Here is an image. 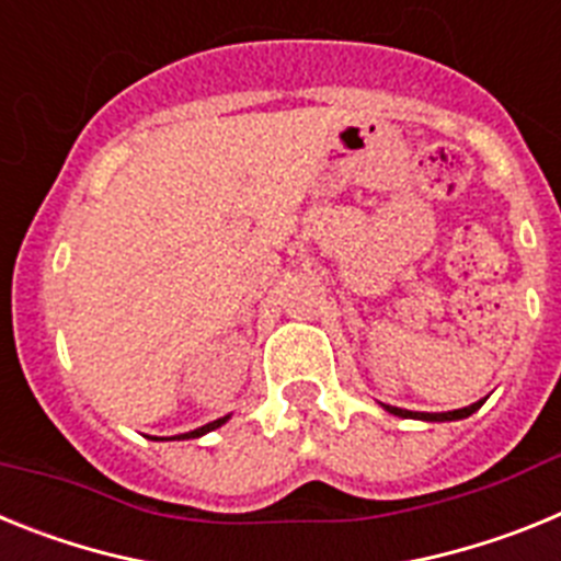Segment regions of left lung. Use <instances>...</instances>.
<instances>
[{
  "label": "left lung",
  "mask_w": 561,
  "mask_h": 561,
  "mask_svg": "<svg viewBox=\"0 0 561 561\" xmlns=\"http://www.w3.org/2000/svg\"><path fill=\"white\" fill-rule=\"evenodd\" d=\"M483 401H474V404H469V408H460V410H449V413H413V410H401V408H390V404H381V408L388 410V413L393 415H401V419H421V421H460V419H469V415L474 413V410L483 408Z\"/></svg>",
  "instance_id": "1"
}]
</instances>
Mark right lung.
Returning a JSON list of instances; mask_svg holds the SVG:
<instances>
[{
	"label": "right lung",
	"instance_id": "obj_1",
	"mask_svg": "<svg viewBox=\"0 0 561 561\" xmlns=\"http://www.w3.org/2000/svg\"><path fill=\"white\" fill-rule=\"evenodd\" d=\"M230 419V415H225V419H216V421H210V424H205V427H199V430H191V433H182V435H176V440H187V438H199V435H205V433H210V430H219L221 424H225V421ZM157 440V438H153ZM162 440V438H160Z\"/></svg>",
	"mask_w": 561,
	"mask_h": 561
}]
</instances>
